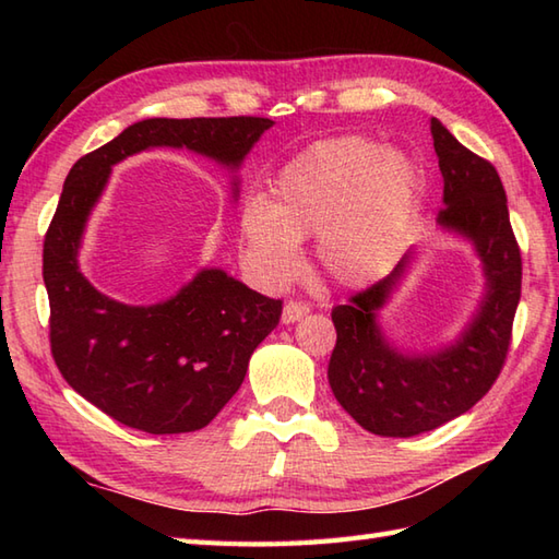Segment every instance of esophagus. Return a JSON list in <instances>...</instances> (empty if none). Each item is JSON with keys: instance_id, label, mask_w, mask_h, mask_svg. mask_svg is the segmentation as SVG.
Listing matches in <instances>:
<instances>
[{"instance_id": "esophagus-1", "label": "esophagus", "mask_w": 559, "mask_h": 559, "mask_svg": "<svg viewBox=\"0 0 559 559\" xmlns=\"http://www.w3.org/2000/svg\"><path fill=\"white\" fill-rule=\"evenodd\" d=\"M307 312H310V307H307L305 302L288 300L286 307H283V322H286V324L298 322V319H302Z\"/></svg>"}]
</instances>
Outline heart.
Wrapping results in <instances>:
<instances>
[{
    "label": "heart",
    "mask_w": 559,
    "mask_h": 559,
    "mask_svg": "<svg viewBox=\"0 0 559 559\" xmlns=\"http://www.w3.org/2000/svg\"><path fill=\"white\" fill-rule=\"evenodd\" d=\"M418 170L367 136L307 148L273 182V199L245 201L237 249L247 276L281 288L300 269V240L338 283H362L394 264L418 204Z\"/></svg>",
    "instance_id": "obj_1"
}]
</instances>
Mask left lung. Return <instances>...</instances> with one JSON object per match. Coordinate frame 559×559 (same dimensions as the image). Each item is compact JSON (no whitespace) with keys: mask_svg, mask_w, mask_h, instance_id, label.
Returning a JSON list of instances; mask_svg holds the SVG:
<instances>
[{"mask_svg":"<svg viewBox=\"0 0 559 559\" xmlns=\"http://www.w3.org/2000/svg\"><path fill=\"white\" fill-rule=\"evenodd\" d=\"M430 132L444 177L439 223L476 245L488 276V295L456 346L437 355L394 350L374 322V310L384 305L403 264L370 288L350 295L346 305L334 307L331 391L355 423L382 437L435 430L476 406L502 372L521 298V249L509 223L500 175L490 160L459 144L439 120L430 122Z\"/></svg>","mask_w":559,"mask_h":559,"instance_id":"1","label":"left lung"}]
</instances>
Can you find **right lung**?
I'll list each match as a JSON object with an SVG mask.
<instances>
[{
	"label": "right lung",
	"mask_w": 559,
	"mask_h": 559,
	"mask_svg": "<svg viewBox=\"0 0 559 559\" xmlns=\"http://www.w3.org/2000/svg\"><path fill=\"white\" fill-rule=\"evenodd\" d=\"M269 117H192L127 127L76 160L43 245L50 350L67 384L112 420L148 435L206 427L240 389L254 348L276 329L283 300L206 269L173 300L129 307L79 271V245L110 168L148 146H187L237 168Z\"/></svg>",
	"instance_id": "add662e5"
}]
</instances>
